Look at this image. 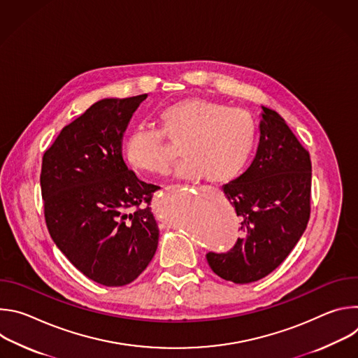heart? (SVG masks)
<instances>
[{"label":"heart","instance_id":"1","mask_svg":"<svg viewBox=\"0 0 358 358\" xmlns=\"http://www.w3.org/2000/svg\"><path fill=\"white\" fill-rule=\"evenodd\" d=\"M160 124L162 131L138 126L127 137L124 159L133 170L151 176L167 173L173 156L166 136L173 143H182L185 159L177 177L227 182L241 173L257 138V124L246 110L206 97L171 103L162 110Z\"/></svg>","mask_w":358,"mask_h":358}]
</instances>
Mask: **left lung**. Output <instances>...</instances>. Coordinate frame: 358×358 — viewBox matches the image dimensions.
<instances>
[{
	"instance_id": "8db88e82",
	"label": "left lung",
	"mask_w": 358,
	"mask_h": 358,
	"mask_svg": "<svg viewBox=\"0 0 358 358\" xmlns=\"http://www.w3.org/2000/svg\"><path fill=\"white\" fill-rule=\"evenodd\" d=\"M259 130L252 164L222 187L241 218L243 235L228 252L207 253L214 273L241 285L273 272L296 246L310 218L309 151L280 115L265 106Z\"/></svg>"
}]
</instances>
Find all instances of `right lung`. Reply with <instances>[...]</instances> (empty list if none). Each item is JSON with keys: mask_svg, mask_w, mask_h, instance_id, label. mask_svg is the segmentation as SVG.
Masks as SVG:
<instances>
[{"mask_svg": "<svg viewBox=\"0 0 358 358\" xmlns=\"http://www.w3.org/2000/svg\"><path fill=\"white\" fill-rule=\"evenodd\" d=\"M147 94L101 99L65 126L42 157L41 191L50 238L86 278L131 283L159 245L150 202L122 156L123 134Z\"/></svg>", "mask_w": 358, "mask_h": 358, "instance_id": "obj_1", "label": "right lung"}]
</instances>
